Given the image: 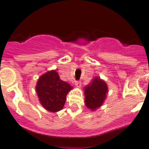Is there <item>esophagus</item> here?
Instances as JSON below:
<instances>
[{"mask_svg": "<svg viewBox=\"0 0 149 149\" xmlns=\"http://www.w3.org/2000/svg\"><path fill=\"white\" fill-rule=\"evenodd\" d=\"M74 84H75V86H77V88H80L81 86V81H75V82H74Z\"/></svg>", "mask_w": 149, "mask_h": 149, "instance_id": "obj_1", "label": "esophagus"}]
</instances>
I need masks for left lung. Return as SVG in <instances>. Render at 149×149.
I'll use <instances>...</instances> for the list:
<instances>
[{
	"instance_id": "1",
	"label": "left lung",
	"mask_w": 149,
	"mask_h": 149,
	"mask_svg": "<svg viewBox=\"0 0 149 149\" xmlns=\"http://www.w3.org/2000/svg\"><path fill=\"white\" fill-rule=\"evenodd\" d=\"M108 93V86L104 80L95 77L87 86L84 87L85 104L92 111H95L103 105L107 95Z\"/></svg>"
}]
</instances>
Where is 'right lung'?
Segmentation results:
<instances>
[{
	"label": "right lung",
	"instance_id": "add662e5",
	"mask_svg": "<svg viewBox=\"0 0 149 149\" xmlns=\"http://www.w3.org/2000/svg\"><path fill=\"white\" fill-rule=\"evenodd\" d=\"M73 89L68 83L60 80L57 72L51 70L39 77L36 91L42 106L49 112L56 113L64 107L68 92Z\"/></svg>",
	"mask_w": 149,
	"mask_h": 149
}]
</instances>
